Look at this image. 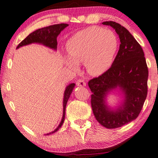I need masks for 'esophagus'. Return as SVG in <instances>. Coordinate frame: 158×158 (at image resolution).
<instances>
[{"mask_svg": "<svg viewBox=\"0 0 158 158\" xmlns=\"http://www.w3.org/2000/svg\"><path fill=\"white\" fill-rule=\"evenodd\" d=\"M76 84H77V86H85L86 83H85L84 80L83 79H78L76 82Z\"/></svg>", "mask_w": 158, "mask_h": 158, "instance_id": "esophagus-1", "label": "esophagus"}]
</instances>
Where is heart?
I'll list each match as a JSON object with an SVG mask.
<instances>
[{
	"label": "heart",
	"mask_w": 158,
	"mask_h": 158,
	"mask_svg": "<svg viewBox=\"0 0 158 158\" xmlns=\"http://www.w3.org/2000/svg\"><path fill=\"white\" fill-rule=\"evenodd\" d=\"M118 48L116 35L109 29L93 26L80 31L67 44V66L74 71L84 63L89 74L100 75L111 67Z\"/></svg>",
	"instance_id": "obj_1"
}]
</instances>
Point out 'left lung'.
Wrapping results in <instances>:
<instances>
[{
    "instance_id": "1",
    "label": "left lung",
    "mask_w": 158,
    "mask_h": 158,
    "mask_svg": "<svg viewBox=\"0 0 158 158\" xmlns=\"http://www.w3.org/2000/svg\"><path fill=\"white\" fill-rule=\"evenodd\" d=\"M120 39V46L111 67L106 73L89 81L92 92L91 105L97 122L108 129L128 124L139 116L147 96L149 71L143 49L133 35L120 24L106 21ZM119 87L126 99L116 111L108 109L104 97L110 90Z\"/></svg>"
}]
</instances>
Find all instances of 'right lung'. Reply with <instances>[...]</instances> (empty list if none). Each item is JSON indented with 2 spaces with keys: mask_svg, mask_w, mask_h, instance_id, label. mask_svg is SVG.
Segmentation results:
<instances>
[{
  "mask_svg": "<svg viewBox=\"0 0 158 158\" xmlns=\"http://www.w3.org/2000/svg\"><path fill=\"white\" fill-rule=\"evenodd\" d=\"M68 26V24H56L50 25V26L44 27V28H40L38 30L32 32L27 36L25 40H23L22 42L17 45V48H19V47H22L26 44H29L31 43H41L47 47H49L50 48L56 50L57 48V36L58 34L61 33L62 30H64L66 27ZM75 86V83H71L66 88V90L64 91V110H63V117H62L61 122L59 125L54 131L51 133L47 134V135H50V134L56 133L57 130H59L62 124L64 123V118H65V110L66 106H67V101L69 100L70 94H71L73 89Z\"/></svg>",
  "mask_w": 158,
  "mask_h": 158,
  "instance_id": "obj_1",
  "label": "right lung"
}]
</instances>
